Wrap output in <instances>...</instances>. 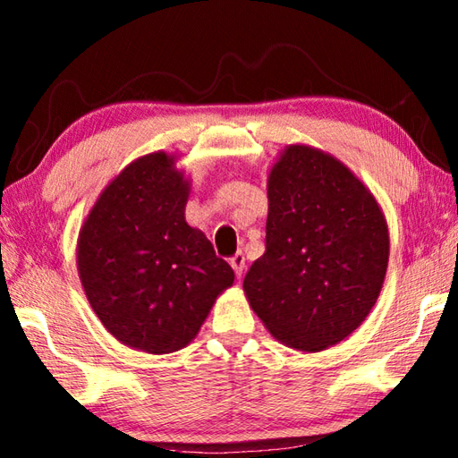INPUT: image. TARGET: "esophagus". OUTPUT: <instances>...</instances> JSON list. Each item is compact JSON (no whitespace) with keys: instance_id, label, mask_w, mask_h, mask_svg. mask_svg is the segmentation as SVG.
Instances as JSON below:
<instances>
[{"instance_id":"34e87169","label":"esophagus","mask_w":458,"mask_h":458,"mask_svg":"<svg viewBox=\"0 0 458 458\" xmlns=\"http://www.w3.org/2000/svg\"><path fill=\"white\" fill-rule=\"evenodd\" d=\"M230 266L234 267L236 276L242 277V276H244V269H246V256L242 254V251H238V254L230 259Z\"/></svg>"}]
</instances>
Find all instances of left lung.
<instances>
[{
    "label": "left lung",
    "instance_id": "1",
    "mask_svg": "<svg viewBox=\"0 0 458 458\" xmlns=\"http://www.w3.org/2000/svg\"><path fill=\"white\" fill-rule=\"evenodd\" d=\"M266 254L244 277L250 307L279 343L320 352L350 336L384 285L382 208L346 165L287 145L269 171Z\"/></svg>",
    "mask_w": 458,
    "mask_h": 458
}]
</instances>
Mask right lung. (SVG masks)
<instances>
[{"mask_svg":"<svg viewBox=\"0 0 458 458\" xmlns=\"http://www.w3.org/2000/svg\"><path fill=\"white\" fill-rule=\"evenodd\" d=\"M163 151L130 163L96 200L76 248L89 303L122 344L169 354L199 335L234 271L184 220L191 184Z\"/></svg>","mask_w":458,"mask_h":458,"instance_id":"add662e5","label":"right lung"}]
</instances>
